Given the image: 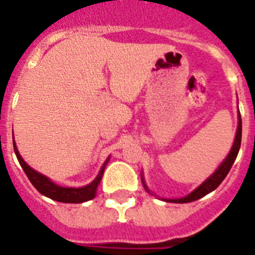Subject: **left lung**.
I'll list each match as a JSON object with an SVG mask.
<instances>
[{"mask_svg": "<svg viewBox=\"0 0 255 255\" xmlns=\"http://www.w3.org/2000/svg\"><path fill=\"white\" fill-rule=\"evenodd\" d=\"M240 144H242V116L239 114V125H238V130H236V136H235V141L233 144V148L230 150V153L227 154L226 158L224 159V162L218 166L217 170L215 172L212 173L211 176L206 180V181L202 184L200 186H198L195 190H193L190 194H188L186 197L180 198V199H163L166 202H171V203H189V202H194V200H198L199 198L204 197L208 193L213 191L215 189L218 188L221 182L224 181L225 177L227 176V173H229L230 168L233 167L234 162H235L236 157H238L239 149H240ZM143 179V177H141ZM143 185L145 188V190L148 193H150L148 186L145 185V182H144L143 179Z\"/></svg>", "mask_w": 255, "mask_h": 255, "instance_id": "8db88e82", "label": "left lung"}]
</instances>
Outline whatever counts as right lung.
<instances>
[{"label":"right lung","instance_id":"obj_1","mask_svg":"<svg viewBox=\"0 0 255 255\" xmlns=\"http://www.w3.org/2000/svg\"><path fill=\"white\" fill-rule=\"evenodd\" d=\"M13 150H15V154H16L20 166L22 167L24 172L26 173V176L30 180L33 186L39 191L40 194H43L44 197H48L53 200H57V202H62V203H83V202L93 199V198L96 197V191L97 188H98V184H100L101 180H102L106 164L108 163V159H106L102 168H101L100 173L97 175L96 179H94L89 185L83 186V188H64V186H60L57 185V184H55V182H52L48 177L42 175V173L33 170V168L21 158V155H20L19 150H17L15 141H13Z\"/></svg>","mask_w":255,"mask_h":255}]
</instances>
